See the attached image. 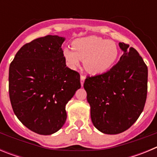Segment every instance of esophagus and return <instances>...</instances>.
Segmentation results:
<instances>
[{
    "label": "esophagus",
    "mask_w": 157,
    "mask_h": 157,
    "mask_svg": "<svg viewBox=\"0 0 157 157\" xmlns=\"http://www.w3.org/2000/svg\"><path fill=\"white\" fill-rule=\"evenodd\" d=\"M86 79V77L84 75H81V76H80V81H81V85L82 86L83 83H84V81H85Z\"/></svg>",
    "instance_id": "obj_1"
}]
</instances>
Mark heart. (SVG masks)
<instances>
[{"label": "heart", "mask_w": 157, "mask_h": 157, "mask_svg": "<svg viewBox=\"0 0 157 157\" xmlns=\"http://www.w3.org/2000/svg\"><path fill=\"white\" fill-rule=\"evenodd\" d=\"M71 48H64L63 56L67 66L75 69L81 59L86 70L92 75L108 71L115 64L119 48L115 41L97 36L78 38L72 41Z\"/></svg>", "instance_id": "1"}]
</instances>
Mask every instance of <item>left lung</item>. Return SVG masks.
Listing matches in <instances>:
<instances>
[{
  "label": "left lung",
  "mask_w": 157,
  "mask_h": 157,
  "mask_svg": "<svg viewBox=\"0 0 157 157\" xmlns=\"http://www.w3.org/2000/svg\"><path fill=\"white\" fill-rule=\"evenodd\" d=\"M123 54L109 71L88 76L84 82L94 127L106 134L130 128L145 107L148 67L135 48L119 43Z\"/></svg>",
  "instance_id": "obj_1"
}]
</instances>
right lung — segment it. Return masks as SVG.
Segmentation results:
<instances>
[{"instance_id": "add662e5", "label": "right lung", "mask_w": 157, "mask_h": 157, "mask_svg": "<svg viewBox=\"0 0 157 157\" xmlns=\"http://www.w3.org/2000/svg\"><path fill=\"white\" fill-rule=\"evenodd\" d=\"M65 38L47 35L23 45L9 67V98L19 120L42 135L56 133L67 119L65 107L80 89V75L67 67Z\"/></svg>"}]
</instances>
